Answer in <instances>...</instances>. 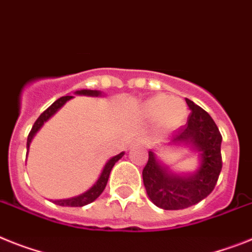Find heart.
<instances>
[{"label":"heart","instance_id":"b5f03b06","mask_svg":"<svg viewBox=\"0 0 252 252\" xmlns=\"http://www.w3.org/2000/svg\"><path fill=\"white\" fill-rule=\"evenodd\" d=\"M145 113L151 118L161 115L169 126H178L187 115V106L181 98H169L168 96H156L145 103Z\"/></svg>","mask_w":252,"mask_h":252}]
</instances>
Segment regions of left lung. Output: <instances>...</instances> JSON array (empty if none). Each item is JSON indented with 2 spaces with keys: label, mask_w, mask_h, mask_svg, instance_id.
<instances>
[{
  "label": "left lung",
  "mask_w": 252,
  "mask_h": 252,
  "mask_svg": "<svg viewBox=\"0 0 252 252\" xmlns=\"http://www.w3.org/2000/svg\"><path fill=\"white\" fill-rule=\"evenodd\" d=\"M191 113L187 124L170 137L169 145H186L200 155V166L194 173L179 175L162 165L155 152L149 151V161L142 177L147 196L158 208L181 210L196 205L213 192L221 170V134L204 109L186 98Z\"/></svg>",
  "instance_id": "8db88e82"
}]
</instances>
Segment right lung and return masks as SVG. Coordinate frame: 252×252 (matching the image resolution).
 <instances>
[{
    "mask_svg": "<svg viewBox=\"0 0 252 252\" xmlns=\"http://www.w3.org/2000/svg\"><path fill=\"white\" fill-rule=\"evenodd\" d=\"M75 94L97 97V96H101V92L100 91H92V90H80V91H77ZM70 98H73V96L60 97L59 100L55 101V102L52 103L47 110H44L43 113L39 115V118L35 120L34 126H32V130L31 133H29L28 139H27V150H28V151H29V146H31L32 139H33V137L35 136V133L41 129L44 123L47 122V120L50 119L51 116L54 115V114H56V111L64 106L65 102L70 100ZM28 151H27V156H28ZM123 155H124V152H120L119 155H116L114 156V158H110L109 161L105 164V166H103L102 172H101V175L98 177L97 182L90 188V189H88V191L79 194V196H75V197L64 198V200H55L54 201L55 204L60 205V206H73V208H78V206H84V205H88L91 204V202H94V200H96V198L103 192V189H105V187H106L107 185V181H109V175H110V172H111V169H113V166L115 165V162L123 158Z\"/></svg>",
    "mask_w": 252,
    "mask_h": 252,
    "instance_id": "obj_1",
    "label": "right lung"
}]
</instances>
